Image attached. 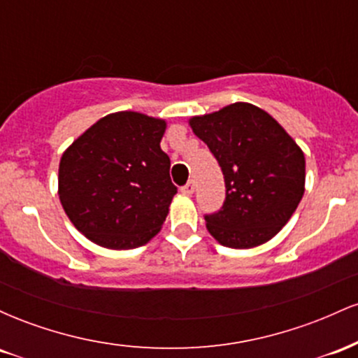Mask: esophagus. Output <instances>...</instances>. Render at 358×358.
<instances>
[{"instance_id":"1","label":"esophagus","mask_w":358,"mask_h":358,"mask_svg":"<svg viewBox=\"0 0 358 358\" xmlns=\"http://www.w3.org/2000/svg\"><path fill=\"white\" fill-rule=\"evenodd\" d=\"M193 190H195V185H193V182H187L182 187V193H185V195H192Z\"/></svg>"}]
</instances>
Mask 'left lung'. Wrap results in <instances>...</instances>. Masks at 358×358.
<instances>
[{"label":"left lung","mask_w":358,"mask_h":358,"mask_svg":"<svg viewBox=\"0 0 358 358\" xmlns=\"http://www.w3.org/2000/svg\"><path fill=\"white\" fill-rule=\"evenodd\" d=\"M190 126L224 173V203L203 215L208 232L234 249L273 239L305 193L303 151L276 119L248 102L193 117Z\"/></svg>","instance_id":"1"}]
</instances>
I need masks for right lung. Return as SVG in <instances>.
Segmentation results:
<instances>
[{
	"mask_svg": "<svg viewBox=\"0 0 358 358\" xmlns=\"http://www.w3.org/2000/svg\"><path fill=\"white\" fill-rule=\"evenodd\" d=\"M165 127L139 113L109 114L62 155V207L87 239L134 249L159 232L178 190L159 148Z\"/></svg>",
	"mask_w": 358,
	"mask_h": 358,
	"instance_id": "obj_1",
	"label": "right lung"
}]
</instances>
